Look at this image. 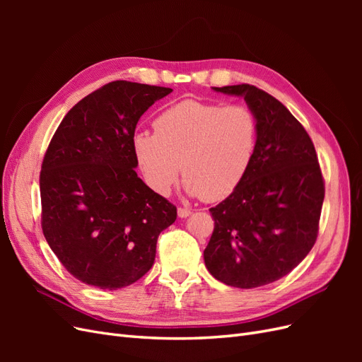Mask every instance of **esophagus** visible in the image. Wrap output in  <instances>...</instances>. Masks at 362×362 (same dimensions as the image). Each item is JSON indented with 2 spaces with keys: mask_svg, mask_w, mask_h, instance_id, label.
<instances>
[{
  "mask_svg": "<svg viewBox=\"0 0 362 362\" xmlns=\"http://www.w3.org/2000/svg\"><path fill=\"white\" fill-rule=\"evenodd\" d=\"M192 214V210H189V208H178V217H181V218H185V217H189Z\"/></svg>",
  "mask_w": 362,
  "mask_h": 362,
  "instance_id": "esophagus-1",
  "label": "esophagus"
}]
</instances>
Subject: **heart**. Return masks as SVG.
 Masks as SVG:
<instances>
[{
    "label": "heart",
    "instance_id": "1",
    "mask_svg": "<svg viewBox=\"0 0 362 362\" xmlns=\"http://www.w3.org/2000/svg\"><path fill=\"white\" fill-rule=\"evenodd\" d=\"M154 133L140 131L133 151L149 187L169 194L180 172L184 189L221 201L246 177L258 146V122L246 105L185 100L161 112Z\"/></svg>",
    "mask_w": 362,
    "mask_h": 362
}]
</instances>
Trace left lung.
<instances>
[{"mask_svg": "<svg viewBox=\"0 0 362 362\" xmlns=\"http://www.w3.org/2000/svg\"><path fill=\"white\" fill-rule=\"evenodd\" d=\"M245 98L258 122V146L245 180L210 208L214 231L205 267L226 286L275 282L313 249L325 184L313 141L286 105L250 84L213 87Z\"/></svg>", "mask_w": 362, "mask_h": 362, "instance_id": "8db88e82", "label": "left lung"}]
</instances>
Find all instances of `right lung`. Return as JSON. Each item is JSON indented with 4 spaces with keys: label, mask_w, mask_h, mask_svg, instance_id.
Returning a JSON list of instances; mask_svg holds the SVG:
<instances>
[{
    "label": "right lung",
    "mask_w": 362,
    "mask_h": 362,
    "mask_svg": "<svg viewBox=\"0 0 362 362\" xmlns=\"http://www.w3.org/2000/svg\"><path fill=\"white\" fill-rule=\"evenodd\" d=\"M172 92L113 81L64 116L42 163V229L71 275L101 290L131 286L152 267L177 206L137 173L136 125Z\"/></svg>",
    "instance_id": "obj_1"
}]
</instances>
